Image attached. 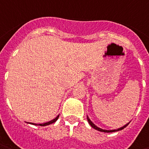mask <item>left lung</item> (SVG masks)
Here are the masks:
<instances>
[{
  "instance_id": "8db88e82",
  "label": "left lung",
  "mask_w": 149,
  "mask_h": 149,
  "mask_svg": "<svg viewBox=\"0 0 149 149\" xmlns=\"http://www.w3.org/2000/svg\"><path fill=\"white\" fill-rule=\"evenodd\" d=\"M87 120H88V122H89V125H90V126H91V127H92L93 129H96V130H98V131H100V132H104V133H113V132H118V131H120V130H122V129H123L124 128H126V127H127V126H128V125L129 124V123H130V122H129V123H126V124H125L124 126L121 127V128H118V129H117L107 130V129H101V128H99L98 126H96L95 123H93V122H92V121H91V120L89 119V116H88V115H87Z\"/></svg>"
}]
</instances>
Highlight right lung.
<instances>
[{"label": "right lung", "instance_id": "obj_1", "mask_svg": "<svg viewBox=\"0 0 149 149\" xmlns=\"http://www.w3.org/2000/svg\"><path fill=\"white\" fill-rule=\"evenodd\" d=\"M59 116L60 115H58L56 118H54V119H52V120H50L49 122H46V123H31V124H34V125H40V126H47V125H49V124H52V123H55L56 121H57V119L59 118Z\"/></svg>", "mask_w": 149, "mask_h": 149}]
</instances>
